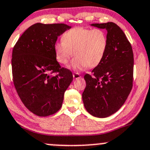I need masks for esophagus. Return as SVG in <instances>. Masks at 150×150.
Masks as SVG:
<instances>
[{
	"instance_id": "34e87169",
	"label": "esophagus",
	"mask_w": 150,
	"mask_h": 150,
	"mask_svg": "<svg viewBox=\"0 0 150 150\" xmlns=\"http://www.w3.org/2000/svg\"><path fill=\"white\" fill-rule=\"evenodd\" d=\"M73 78L74 79H78V78H81V75L78 73H74L73 74Z\"/></svg>"
}]
</instances>
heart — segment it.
<instances>
[{
    "mask_svg": "<svg viewBox=\"0 0 150 150\" xmlns=\"http://www.w3.org/2000/svg\"><path fill=\"white\" fill-rule=\"evenodd\" d=\"M62 40L54 44L56 59L65 65L73 55L75 58L69 68L74 70L97 67L104 59L108 47L107 35L100 29L77 27L65 32Z\"/></svg>",
    "mask_w": 150,
    "mask_h": 150,
    "instance_id": "obj_1",
    "label": "heart"
}]
</instances>
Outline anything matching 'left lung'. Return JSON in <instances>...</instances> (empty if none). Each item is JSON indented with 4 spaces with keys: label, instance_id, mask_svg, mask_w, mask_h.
Here are the masks:
<instances>
[{
    "label": "left lung",
    "instance_id": "1",
    "mask_svg": "<svg viewBox=\"0 0 150 150\" xmlns=\"http://www.w3.org/2000/svg\"><path fill=\"white\" fill-rule=\"evenodd\" d=\"M91 25L107 30L108 47L102 62L84 75L83 102L91 115L107 117L123 105L132 89L134 53L125 33L114 22Z\"/></svg>",
    "mask_w": 150,
    "mask_h": 150
}]
</instances>
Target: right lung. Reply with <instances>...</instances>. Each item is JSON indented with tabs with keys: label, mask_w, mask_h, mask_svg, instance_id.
<instances>
[{
	"label": "right lung",
	"mask_w": 150,
	"mask_h": 150,
	"mask_svg": "<svg viewBox=\"0 0 150 150\" xmlns=\"http://www.w3.org/2000/svg\"><path fill=\"white\" fill-rule=\"evenodd\" d=\"M70 28L65 24H34L13 46V85L22 103L40 117L59 110L73 79L72 72L57 61L54 49L59 36Z\"/></svg>",
	"instance_id": "1"
}]
</instances>
